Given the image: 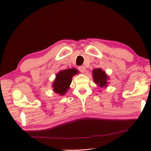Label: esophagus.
<instances>
[{
    "instance_id": "1",
    "label": "esophagus",
    "mask_w": 151,
    "mask_h": 151,
    "mask_svg": "<svg viewBox=\"0 0 151 151\" xmlns=\"http://www.w3.org/2000/svg\"><path fill=\"white\" fill-rule=\"evenodd\" d=\"M78 70L81 71V73H85L86 72V68L84 66H81L78 67Z\"/></svg>"
}]
</instances>
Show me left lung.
<instances>
[{"mask_svg": "<svg viewBox=\"0 0 151 151\" xmlns=\"http://www.w3.org/2000/svg\"><path fill=\"white\" fill-rule=\"evenodd\" d=\"M93 78L94 83L98 86L101 88H106L108 86L109 76L106 75L105 71L102 68H95L93 70Z\"/></svg>", "mask_w": 151, "mask_h": 151, "instance_id": "1", "label": "left lung"}]
</instances>
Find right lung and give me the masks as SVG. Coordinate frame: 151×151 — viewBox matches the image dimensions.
Masks as SVG:
<instances>
[{"mask_svg":"<svg viewBox=\"0 0 151 151\" xmlns=\"http://www.w3.org/2000/svg\"><path fill=\"white\" fill-rule=\"evenodd\" d=\"M78 73V71L75 68L60 70L56 75V78L52 83L53 92L60 96L65 95L70 88L73 76Z\"/></svg>","mask_w":151,"mask_h":151,"instance_id":"1","label":"right lung"}]
</instances>
